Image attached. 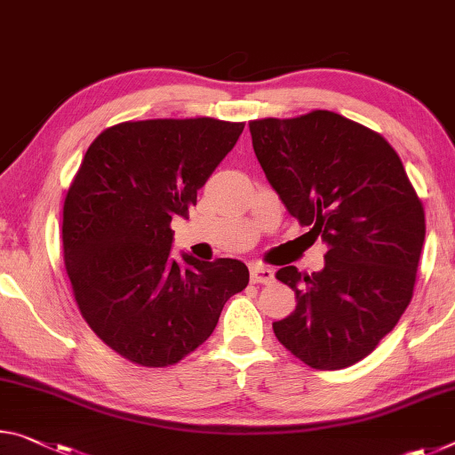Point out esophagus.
Returning a JSON list of instances; mask_svg holds the SVG:
<instances>
[{
    "label": "esophagus",
    "instance_id": "34e87169",
    "mask_svg": "<svg viewBox=\"0 0 455 455\" xmlns=\"http://www.w3.org/2000/svg\"><path fill=\"white\" fill-rule=\"evenodd\" d=\"M275 279V273L265 265H251V281L253 283H271Z\"/></svg>",
    "mask_w": 455,
    "mask_h": 455
}]
</instances>
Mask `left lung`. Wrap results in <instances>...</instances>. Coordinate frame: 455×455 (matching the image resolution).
I'll list each match as a JSON object with an SVG mask.
<instances>
[{"label": "left lung", "mask_w": 455, "mask_h": 455, "mask_svg": "<svg viewBox=\"0 0 455 455\" xmlns=\"http://www.w3.org/2000/svg\"><path fill=\"white\" fill-rule=\"evenodd\" d=\"M249 129L287 212L328 244L322 271H277L298 306L273 331L312 369H346L377 348L413 298L421 200L385 137L342 115L257 119Z\"/></svg>", "instance_id": "1"}]
</instances>
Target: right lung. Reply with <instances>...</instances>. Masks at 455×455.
<instances>
[{
	"label": "right lung",
	"instance_id": "1",
	"mask_svg": "<svg viewBox=\"0 0 455 455\" xmlns=\"http://www.w3.org/2000/svg\"><path fill=\"white\" fill-rule=\"evenodd\" d=\"M244 124L212 117L125 121L105 129L72 180L62 212L64 265L91 330L117 355L160 369L212 334L249 283L236 259L172 257V219L235 148Z\"/></svg>",
	"mask_w": 455,
	"mask_h": 455
}]
</instances>
